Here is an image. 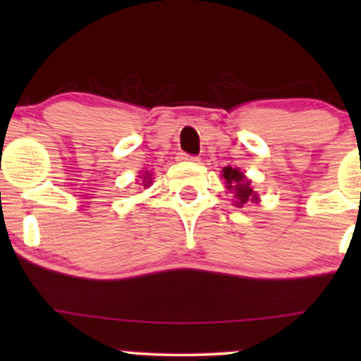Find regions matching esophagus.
I'll return each instance as SVG.
<instances>
[{
  "label": "esophagus",
  "instance_id": "esophagus-1",
  "mask_svg": "<svg viewBox=\"0 0 361 361\" xmlns=\"http://www.w3.org/2000/svg\"><path fill=\"white\" fill-rule=\"evenodd\" d=\"M178 161H192V163H197V161H200V157L192 156V154H185V152H180V154H178Z\"/></svg>",
  "mask_w": 361,
  "mask_h": 361
}]
</instances>
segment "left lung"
Here are the masks:
<instances>
[{"label":"left lung","instance_id":"8db88e82","mask_svg":"<svg viewBox=\"0 0 361 361\" xmlns=\"http://www.w3.org/2000/svg\"><path fill=\"white\" fill-rule=\"evenodd\" d=\"M222 176H224V180H226V186L229 188V192H234V197H235L234 204L235 205L243 207L247 200H251V202L255 200L256 195L252 193V188L250 186L251 181H247L239 169L231 168V166L224 168Z\"/></svg>","mask_w":361,"mask_h":361}]
</instances>
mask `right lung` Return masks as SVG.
I'll return each instance as SVG.
<instances>
[{"instance_id": "add662e5", "label": "right lung", "mask_w": 361, "mask_h": 361, "mask_svg": "<svg viewBox=\"0 0 361 361\" xmlns=\"http://www.w3.org/2000/svg\"><path fill=\"white\" fill-rule=\"evenodd\" d=\"M146 175H147V173H146ZM144 181H146V185H144V186H149V185H151V176H144Z\"/></svg>"}]
</instances>
